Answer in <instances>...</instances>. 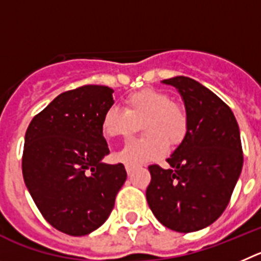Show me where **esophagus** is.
Here are the masks:
<instances>
[{
	"label": "esophagus",
	"mask_w": 261,
	"mask_h": 261,
	"mask_svg": "<svg viewBox=\"0 0 261 261\" xmlns=\"http://www.w3.org/2000/svg\"><path fill=\"white\" fill-rule=\"evenodd\" d=\"M126 171H127V174H133L134 171V166H130V165H126Z\"/></svg>",
	"instance_id": "34e87169"
}]
</instances>
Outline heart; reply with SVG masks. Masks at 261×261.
I'll use <instances>...</instances> for the list:
<instances>
[{
    "label": "heart",
    "mask_w": 261,
    "mask_h": 261,
    "mask_svg": "<svg viewBox=\"0 0 261 261\" xmlns=\"http://www.w3.org/2000/svg\"><path fill=\"white\" fill-rule=\"evenodd\" d=\"M145 139L131 140L116 153L119 163L136 166L161 159L168 144L177 147L189 131V116L180 104L171 101L169 93L145 88L128 95L123 110L110 108L101 119V131L108 139H127L142 126Z\"/></svg>",
    "instance_id": "b5f03b06"
}]
</instances>
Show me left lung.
Wrapping results in <instances>:
<instances>
[{
  "mask_svg": "<svg viewBox=\"0 0 261 261\" xmlns=\"http://www.w3.org/2000/svg\"><path fill=\"white\" fill-rule=\"evenodd\" d=\"M180 93L189 131L166 161L149 166L148 205L164 226L191 233L210 226L226 210L243 166L239 127L217 95L187 76L165 79Z\"/></svg>",
  "mask_w": 261,
  "mask_h": 261,
  "instance_id": "left-lung-1",
  "label": "left lung"
}]
</instances>
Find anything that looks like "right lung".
I'll return each instance as SVG.
<instances>
[{
  "label": "right lung",
  "instance_id": "obj_1",
  "mask_svg": "<svg viewBox=\"0 0 261 261\" xmlns=\"http://www.w3.org/2000/svg\"><path fill=\"white\" fill-rule=\"evenodd\" d=\"M113 92L93 84L66 91L25 131V186L46 221L69 236H87L101 226L127 177L122 164L101 161L109 154L101 119L114 104Z\"/></svg>",
  "mask_w": 261,
  "mask_h": 261
}]
</instances>
